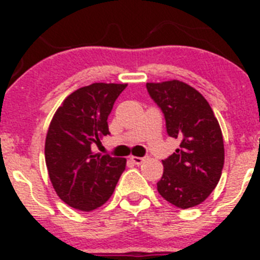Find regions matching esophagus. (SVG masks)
Here are the masks:
<instances>
[{"label": "esophagus", "instance_id": "1", "mask_svg": "<svg viewBox=\"0 0 260 260\" xmlns=\"http://www.w3.org/2000/svg\"><path fill=\"white\" fill-rule=\"evenodd\" d=\"M130 160L134 162L135 165H141L144 161V157H138V156H130Z\"/></svg>", "mask_w": 260, "mask_h": 260}]
</instances>
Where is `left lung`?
<instances>
[{"label": "left lung", "instance_id": "1", "mask_svg": "<svg viewBox=\"0 0 260 260\" xmlns=\"http://www.w3.org/2000/svg\"><path fill=\"white\" fill-rule=\"evenodd\" d=\"M146 87L164 113L168 135L181 139L180 148L162 160L158 194L182 210L195 207L210 197L221 177V128L207 100L189 84L173 79Z\"/></svg>", "mask_w": 260, "mask_h": 260}]
</instances>
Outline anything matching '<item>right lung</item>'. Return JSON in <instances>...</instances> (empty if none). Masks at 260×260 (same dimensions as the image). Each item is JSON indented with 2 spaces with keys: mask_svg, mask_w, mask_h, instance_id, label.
<instances>
[{
  "mask_svg": "<svg viewBox=\"0 0 260 260\" xmlns=\"http://www.w3.org/2000/svg\"><path fill=\"white\" fill-rule=\"evenodd\" d=\"M127 84L92 83L68 96L53 116L45 139V162L53 189L75 210L102 207L112 197L126 158L92 152L110 134L108 116Z\"/></svg>",
  "mask_w": 260,
  "mask_h": 260,
  "instance_id": "obj_1",
  "label": "right lung"
}]
</instances>
